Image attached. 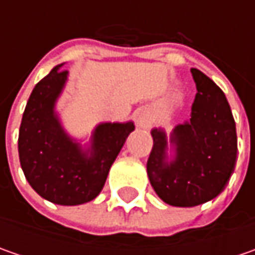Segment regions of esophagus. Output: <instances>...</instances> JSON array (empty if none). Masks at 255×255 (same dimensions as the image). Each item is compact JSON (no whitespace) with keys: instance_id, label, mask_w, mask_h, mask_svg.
Returning a JSON list of instances; mask_svg holds the SVG:
<instances>
[{"instance_id":"1","label":"esophagus","mask_w":255,"mask_h":255,"mask_svg":"<svg viewBox=\"0 0 255 255\" xmlns=\"http://www.w3.org/2000/svg\"><path fill=\"white\" fill-rule=\"evenodd\" d=\"M136 123H137V126L142 128V129L150 128L153 123L152 113L149 112L147 109H139V111L136 112Z\"/></svg>"}]
</instances>
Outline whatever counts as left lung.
<instances>
[{
    "label": "left lung",
    "instance_id": "8db88e82",
    "mask_svg": "<svg viewBox=\"0 0 255 255\" xmlns=\"http://www.w3.org/2000/svg\"><path fill=\"white\" fill-rule=\"evenodd\" d=\"M197 93L190 119L167 133L152 129L147 177L166 204L194 207L226 189L237 159L236 122L227 98L209 76L191 68Z\"/></svg>",
    "mask_w": 255,
    "mask_h": 255
}]
</instances>
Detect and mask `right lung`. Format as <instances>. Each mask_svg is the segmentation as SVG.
I'll return each instance as SVG.
<instances>
[{"label":"right lung","instance_id":"right-lung-1","mask_svg":"<svg viewBox=\"0 0 255 255\" xmlns=\"http://www.w3.org/2000/svg\"><path fill=\"white\" fill-rule=\"evenodd\" d=\"M62 65L35 85L22 115L18 153L25 179L42 199L61 206H79L102 191L134 123H99L86 144L72 137L55 109L68 82V71L61 69Z\"/></svg>","mask_w":255,"mask_h":255}]
</instances>
